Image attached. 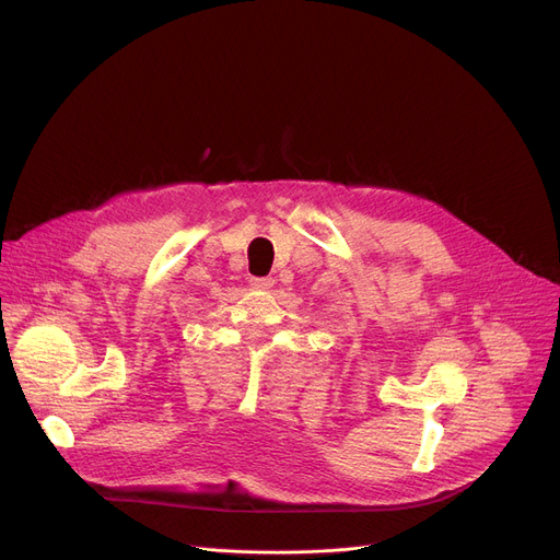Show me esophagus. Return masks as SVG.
Masks as SVG:
<instances>
[{"label":"esophagus","mask_w":560,"mask_h":560,"mask_svg":"<svg viewBox=\"0 0 560 560\" xmlns=\"http://www.w3.org/2000/svg\"><path fill=\"white\" fill-rule=\"evenodd\" d=\"M249 283L258 290H268L275 285V279L272 277H249Z\"/></svg>","instance_id":"obj_1"}]
</instances>
